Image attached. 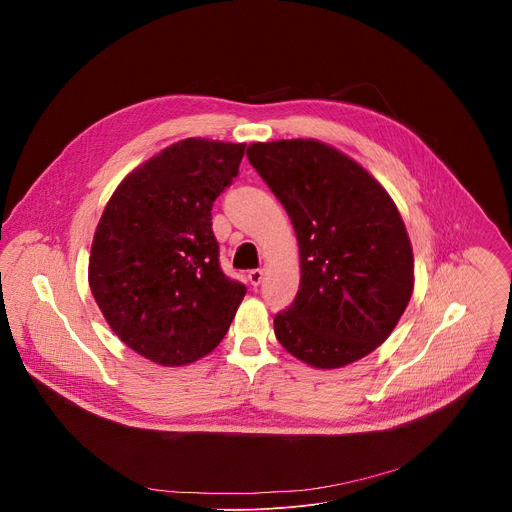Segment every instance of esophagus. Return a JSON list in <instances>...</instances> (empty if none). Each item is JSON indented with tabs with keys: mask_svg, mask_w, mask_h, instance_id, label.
Instances as JSON below:
<instances>
[{
	"mask_svg": "<svg viewBox=\"0 0 512 512\" xmlns=\"http://www.w3.org/2000/svg\"><path fill=\"white\" fill-rule=\"evenodd\" d=\"M263 277H265V271H263V269H251V271H249V281H251V285H255V287L263 281Z\"/></svg>",
	"mask_w": 512,
	"mask_h": 512,
	"instance_id": "esophagus-1",
	"label": "esophagus"
}]
</instances>
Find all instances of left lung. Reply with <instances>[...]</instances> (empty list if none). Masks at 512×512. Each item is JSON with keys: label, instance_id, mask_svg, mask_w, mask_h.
Listing matches in <instances>:
<instances>
[{"label": "left lung", "instance_id": "1", "mask_svg": "<svg viewBox=\"0 0 512 512\" xmlns=\"http://www.w3.org/2000/svg\"><path fill=\"white\" fill-rule=\"evenodd\" d=\"M247 158L294 225L302 279L273 318L279 344L316 369L373 352L413 291V253L401 214L354 160L316 139L253 143Z\"/></svg>", "mask_w": 512, "mask_h": 512}]
</instances>
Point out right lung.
<instances>
[{
	"instance_id": "add662e5",
	"label": "right lung",
	"mask_w": 512,
	"mask_h": 512,
	"mask_svg": "<svg viewBox=\"0 0 512 512\" xmlns=\"http://www.w3.org/2000/svg\"><path fill=\"white\" fill-rule=\"evenodd\" d=\"M243 156L245 143L178 141L133 170L101 216L93 296L113 332L164 367L208 354L247 294L221 269L210 212Z\"/></svg>"
}]
</instances>
